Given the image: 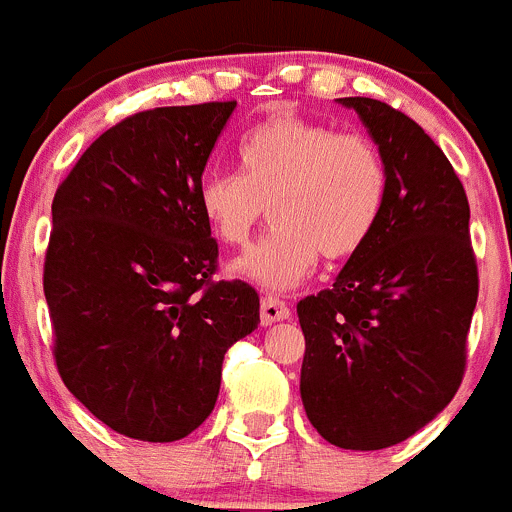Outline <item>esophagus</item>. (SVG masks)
<instances>
[{"label":"esophagus","instance_id":"obj_1","mask_svg":"<svg viewBox=\"0 0 512 512\" xmlns=\"http://www.w3.org/2000/svg\"><path fill=\"white\" fill-rule=\"evenodd\" d=\"M288 316H291V308H288L286 303L278 301V298H273V296L261 298V323H263V326H271V323L286 321Z\"/></svg>","mask_w":512,"mask_h":512}]
</instances>
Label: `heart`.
I'll use <instances>...</instances> for the list:
<instances>
[{
  "mask_svg": "<svg viewBox=\"0 0 512 512\" xmlns=\"http://www.w3.org/2000/svg\"><path fill=\"white\" fill-rule=\"evenodd\" d=\"M241 171H211L199 186L206 224L244 246L271 206L273 231L234 271L271 291L306 281L318 263L356 256L388 201V164L371 136L276 111L239 141Z\"/></svg>",
  "mask_w": 512,
  "mask_h": 512,
  "instance_id": "1",
  "label": "heart"
}]
</instances>
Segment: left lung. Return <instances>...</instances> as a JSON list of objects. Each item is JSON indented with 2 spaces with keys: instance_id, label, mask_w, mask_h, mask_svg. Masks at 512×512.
Here are the masks:
<instances>
[{
  "instance_id": "obj_1",
  "label": "left lung",
  "mask_w": 512,
  "mask_h": 512,
  "mask_svg": "<svg viewBox=\"0 0 512 512\" xmlns=\"http://www.w3.org/2000/svg\"><path fill=\"white\" fill-rule=\"evenodd\" d=\"M356 111L388 164L376 231L318 296L298 301L306 336L301 401L346 450L411 438L458 391L478 301L470 206L440 146L403 111L366 96Z\"/></svg>"
}]
</instances>
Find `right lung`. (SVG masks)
<instances>
[{
	"mask_svg": "<svg viewBox=\"0 0 512 512\" xmlns=\"http://www.w3.org/2000/svg\"><path fill=\"white\" fill-rule=\"evenodd\" d=\"M236 101L159 106L99 136L52 201L44 296L64 386L101 423L149 443L214 411L224 353L258 326V293L214 281L199 209Z\"/></svg>",
	"mask_w": 512,
	"mask_h": 512,
	"instance_id": "obj_1",
	"label": "right lung"
}]
</instances>
